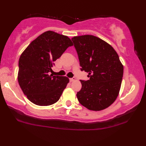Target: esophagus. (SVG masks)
Listing matches in <instances>:
<instances>
[{"label":"esophagus","mask_w":146,"mask_h":146,"mask_svg":"<svg viewBox=\"0 0 146 146\" xmlns=\"http://www.w3.org/2000/svg\"><path fill=\"white\" fill-rule=\"evenodd\" d=\"M76 80L75 77H73V78H70V82H73V81H75Z\"/></svg>","instance_id":"obj_1"}]
</instances>
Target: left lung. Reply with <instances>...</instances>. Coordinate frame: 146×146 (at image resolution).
Wrapping results in <instances>:
<instances>
[{"label":"left lung","instance_id":"obj_1","mask_svg":"<svg viewBox=\"0 0 146 146\" xmlns=\"http://www.w3.org/2000/svg\"><path fill=\"white\" fill-rule=\"evenodd\" d=\"M77 52L81 71L88 73V80H80L78 102L90 110L100 111L115 102L119 93L123 67L113 47L97 36L71 38Z\"/></svg>","mask_w":146,"mask_h":146}]
</instances>
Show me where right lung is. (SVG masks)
I'll return each mask as SVG.
<instances>
[{
  "instance_id": "obj_1",
  "label": "right lung",
  "mask_w": 146,
  "mask_h": 146,
  "mask_svg": "<svg viewBox=\"0 0 146 146\" xmlns=\"http://www.w3.org/2000/svg\"><path fill=\"white\" fill-rule=\"evenodd\" d=\"M73 43L67 36L52 31L41 34L29 44L19 60L18 82L29 101L46 106L59 100L69 78L54 76V62Z\"/></svg>"
}]
</instances>
